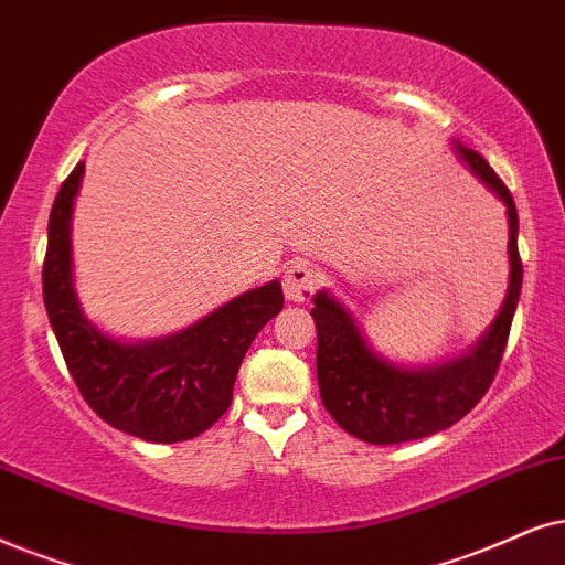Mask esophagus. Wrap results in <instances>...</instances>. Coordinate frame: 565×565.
Listing matches in <instances>:
<instances>
[{"label": "esophagus", "mask_w": 565, "mask_h": 565, "mask_svg": "<svg viewBox=\"0 0 565 565\" xmlns=\"http://www.w3.org/2000/svg\"><path fill=\"white\" fill-rule=\"evenodd\" d=\"M284 295H287L289 302H310V297L316 295L318 289V270L305 260L289 263L287 270H284Z\"/></svg>", "instance_id": "obj_1"}]
</instances>
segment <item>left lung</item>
I'll use <instances>...</instances> for the list:
<instances>
[{"instance_id": "1", "label": "left lung", "mask_w": 565, "mask_h": 565, "mask_svg": "<svg viewBox=\"0 0 565 565\" xmlns=\"http://www.w3.org/2000/svg\"><path fill=\"white\" fill-rule=\"evenodd\" d=\"M456 151L484 184L501 195L509 211V297L490 333L472 354L433 370H402L370 352L349 312L326 291H320L310 310L318 328L316 367L323 406L349 435L375 446L427 438L467 417L495 381L509 344L524 276L516 245L519 213L509 188L480 153L463 148L461 142H456Z\"/></svg>"}]
</instances>
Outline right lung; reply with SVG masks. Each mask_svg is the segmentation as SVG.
I'll return each instance as SVG.
<instances>
[{
  "label": "right lung",
  "instance_id": "add662e5",
  "mask_svg": "<svg viewBox=\"0 0 565 565\" xmlns=\"http://www.w3.org/2000/svg\"><path fill=\"white\" fill-rule=\"evenodd\" d=\"M85 161L70 171L49 216L44 305L81 396L104 423L151 443L190 440L230 409L249 344L284 307L278 281L247 291L184 333L119 344L83 318L70 276V216Z\"/></svg>",
  "mask_w": 565,
  "mask_h": 565
}]
</instances>
